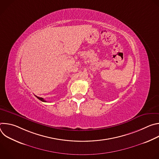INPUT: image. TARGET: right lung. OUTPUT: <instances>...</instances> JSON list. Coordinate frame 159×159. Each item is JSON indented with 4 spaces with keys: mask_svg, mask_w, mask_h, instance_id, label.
<instances>
[{
    "mask_svg": "<svg viewBox=\"0 0 159 159\" xmlns=\"http://www.w3.org/2000/svg\"><path fill=\"white\" fill-rule=\"evenodd\" d=\"M38 99H39L40 101H43V102H47L46 101H45V100H44V99L43 98H39V97H38V96H35Z\"/></svg>",
    "mask_w": 159,
    "mask_h": 159,
    "instance_id": "1",
    "label": "right lung"
}]
</instances>
